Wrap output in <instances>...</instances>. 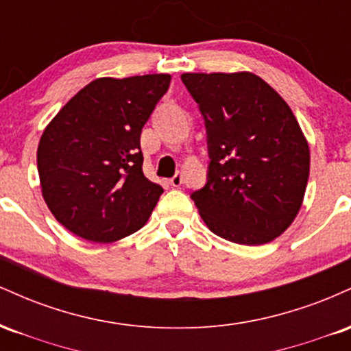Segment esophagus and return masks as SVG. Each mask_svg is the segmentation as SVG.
<instances>
[{
	"mask_svg": "<svg viewBox=\"0 0 351 351\" xmlns=\"http://www.w3.org/2000/svg\"><path fill=\"white\" fill-rule=\"evenodd\" d=\"M181 183H183V175H181V171H176V175L170 180V184L171 186L178 188V186H181Z\"/></svg>",
	"mask_w": 351,
	"mask_h": 351,
	"instance_id": "1",
	"label": "esophagus"
}]
</instances>
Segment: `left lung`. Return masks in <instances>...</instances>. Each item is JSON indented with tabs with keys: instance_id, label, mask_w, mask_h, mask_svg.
<instances>
[{
	"instance_id": "1",
	"label": "left lung",
	"mask_w": 351,
	"mask_h": 351,
	"mask_svg": "<svg viewBox=\"0 0 351 351\" xmlns=\"http://www.w3.org/2000/svg\"><path fill=\"white\" fill-rule=\"evenodd\" d=\"M181 80L206 127V184L191 193L201 217L231 243H271L295 219L308 181V143L291 107L251 72Z\"/></svg>"
}]
</instances>
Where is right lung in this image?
<instances>
[{
    "instance_id": "1",
    "label": "right lung",
    "mask_w": 351,
    "mask_h": 351,
    "mask_svg": "<svg viewBox=\"0 0 351 351\" xmlns=\"http://www.w3.org/2000/svg\"><path fill=\"white\" fill-rule=\"evenodd\" d=\"M170 80L95 79L46 127L38 147L43 198L75 236L114 243L148 221L163 188L143 175L140 135Z\"/></svg>"
}]
</instances>
